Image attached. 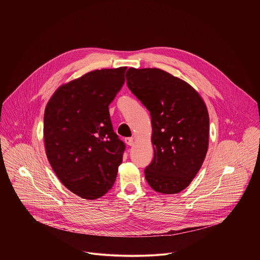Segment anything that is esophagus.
Segmentation results:
<instances>
[{
  "instance_id": "obj_1",
  "label": "esophagus",
  "mask_w": 260,
  "mask_h": 260,
  "mask_svg": "<svg viewBox=\"0 0 260 260\" xmlns=\"http://www.w3.org/2000/svg\"><path fill=\"white\" fill-rule=\"evenodd\" d=\"M125 143H126L128 146H133V145L135 144L133 138H126V139H125Z\"/></svg>"
}]
</instances>
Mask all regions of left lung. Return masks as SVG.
<instances>
[{"instance_id": "8db88e82", "label": "left lung", "mask_w": 260, "mask_h": 260, "mask_svg": "<svg viewBox=\"0 0 260 260\" xmlns=\"http://www.w3.org/2000/svg\"><path fill=\"white\" fill-rule=\"evenodd\" d=\"M126 84L151 115L154 148L145 178L155 191L179 193L200 171L209 147V113L201 94L160 69L126 72Z\"/></svg>"}]
</instances>
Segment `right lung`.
<instances>
[{
  "label": "right lung",
  "mask_w": 260,
  "mask_h": 260,
  "mask_svg": "<svg viewBox=\"0 0 260 260\" xmlns=\"http://www.w3.org/2000/svg\"><path fill=\"white\" fill-rule=\"evenodd\" d=\"M126 67L94 70L60 85L44 113V144L59 181L84 200L106 194L115 182L125 145L113 132L111 104Z\"/></svg>",
  "instance_id": "right-lung-1"
}]
</instances>
